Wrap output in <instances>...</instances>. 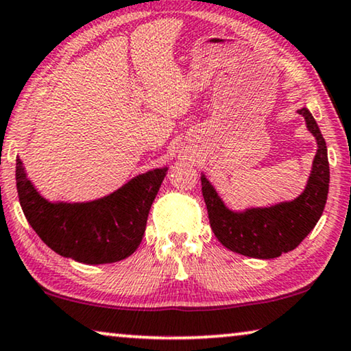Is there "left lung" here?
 I'll list each match as a JSON object with an SVG mask.
<instances>
[{"label":"left lung","instance_id":"8db88e82","mask_svg":"<svg viewBox=\"0 0 351 351\" xmlns=\"http://www.w3.org/2000/svg\"><path fill=\"white\" fill-rule=\"evenodd\" d=\"M298 112L305 117L307 128L318 143L312 175L298 199L269 208H251L235 213L223 204L210 181L205 176L200 178L211 229L216 239L230 251L258 259L278 258L293 251L312 232L323 215L329 191L328 149L317 121L307 108Z\"/></svg>","mask_w":351,"mask_h":351}]
</instances>
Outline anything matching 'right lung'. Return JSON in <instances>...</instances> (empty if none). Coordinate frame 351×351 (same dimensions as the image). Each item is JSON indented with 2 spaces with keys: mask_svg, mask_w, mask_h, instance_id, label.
Returning <instances> with one entry per match:
<instances>
[{
  "mask_svg": "<svg viewBox=\"0 0 351 351\" xmlns=\"http://www.w3.org/2000/svg\"><path fill=\"white\" fill-rule=\"evenodd\" d=\"M165 171H147L87 204H51L43 199L19 157L16 181L23 215L39 239L63 258L95 265L117 263L138 248Z\"/></svg>",
  "mask_w": 351,
  "mask_h": 351,
  "instance_id": "right-lung-1",
  "label": "right lung"
}]
</instances>
